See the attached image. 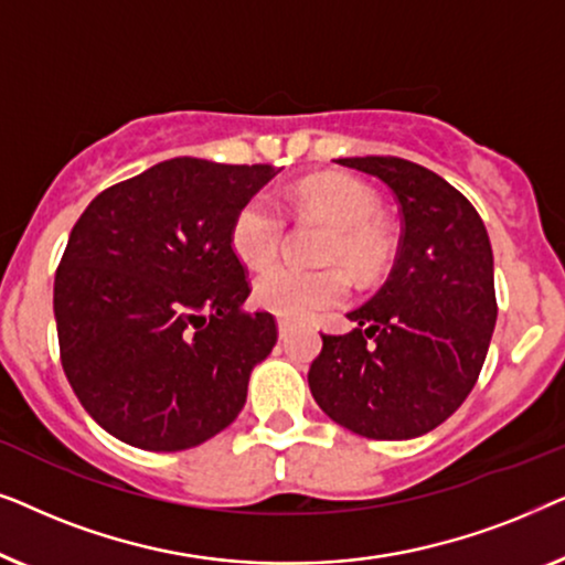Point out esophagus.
<instances>
[{
    "instance_id": "obj_1",
    "label": "esophagus",
    "mask_w": 565,
    "mask_h": 565,
    "mask_svg": "<svg viewBox=\"0 0 565 565\" xmlns=\"http://www.w3.org/2000/svg\"><path fill=\"white\" fill-rule=\"evenodd\" d=\"M292 323L288 319H277V331H280V339H288Z\"/></svg>"
}]
</instances>
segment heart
<instances>
[{
    "instance_id": "b5f03b06",
    "label": "heart",
    "mask_w": 565,
    "mask_h": 565,
    "mask_svg": "<svg viewBox=\"0 0 565 565\" xmlns=\"http://www.w3.org/2000/svg\"><path fill=\"white\" fill-rule=\"evenodd\" d=\"M298 215L329 223L321 236L319 267L275 265L254 280V300L282 319L311 316L344 303L350 296V267L360 277H375L388 265L393 236L381 218V198L358 177L321 174L300 182L296 190ZM285 238V215L267 195H252L231 221V246L249 267H265L277 257Z\"/></svg>"
}]
</instances>
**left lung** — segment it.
<instances>
[{"instance_id": "left-lung-1", "label": "left lung", "mask_w": 565, "mask_h": 565, "mask_svg": "<svg viewBox=\"0 0 565 565\" xmlns=\"http://www.w3.org/2000/svg\"><path fill=\"white\" fill-rule=\"evenodd\" d=\"M337 164L373 174L398 200L396 265L350 334H321L308 385L354 435L412 439L439 427L473 391L497 327L493 254L476 207L427 167L398 157Z\"/></svg>"}]
</instances>
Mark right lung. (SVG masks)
Returning a JSON list of instances; mask_svg holds the SVG:
<instances>
[{
	"label": "right lung",
	"mask_w": 565,
	"mask_h": 565,
	"mask_svg": "<svg viewBox=\"0 0 565 565\" xmlns=\"http://www.w3.org/2000/svg\"><path fill=\"white\" fill-rule=\"evenodd\" d=\"M275 174L169 159L99 192L74 223L53 282L61 365L120 443L188 450L244 408L277 323L244 308L249 280L231 221Z\"/></svg>",
	"instance_id": "obj_1"
}]
</instances>
